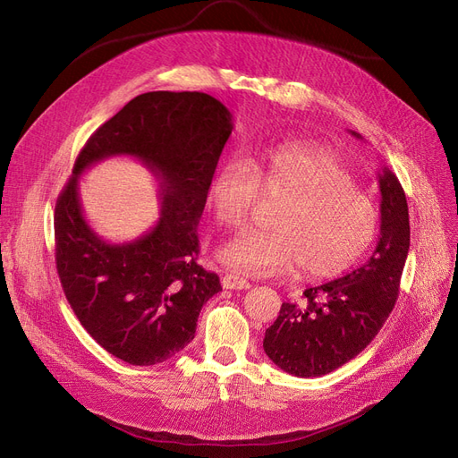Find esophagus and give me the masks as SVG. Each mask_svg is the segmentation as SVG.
Segmentation results:
<instances>
[{"label": "esophagus", "mask_w": 458, "mask_h": 458, "mask_svg": "<svg viewBox=\"0 0 458 458\" xmlns=\"http://www.w3.org/2000/svg\"><path fill=\"white\" fill-rule=\"evenodd\" d=\"M221 284H224V288H231V290H246L250 288V283H248L244 276H239L234 273H225L224 276H221Z\"/></svg>", "instance_id": "1"}]
</instances>
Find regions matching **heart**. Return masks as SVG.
<instances>
[{
  "label": "heart",
  "mask_w": 458,
  "mask_h": 458,
  "mask_svg": "<svg viewBox=\"0 0 458 458\" xmlns=\"http://www.w3.org/2000/svg\"><path fill=\"white\" fill-rule=\"evenodd\" d=\"M229 162L214 174L208 197L227 229L248 224L259 197L279 200L269 229L244 231L221 258L250 275L294 269L306 279H328L352 267L377 237L378 206L355 183L335 152L313 143H284Z\"/></svg>",
  "instance_id": "heart-1"
}]
</instances>
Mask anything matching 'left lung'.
<instances>
[{"label":"left lung","mask_w":458,"mask_h":458,"mask_svg":"<svg viewBox=\"0 0 458 458\" xmlns=\"http://www.w3.org/2000/svg\"><path fill=\"white\" fill-rule=\"evenodd\" d=\"M378 182L380 239L369 261L342 279L306 288L298 303H283L266 330L263 350L288 374L323 377L352 361L378 335L395 306L411 242L409 208L405 191L390 170L384 168Z\"/></svg>","instance_id":"8db88e82"}]
</instances>
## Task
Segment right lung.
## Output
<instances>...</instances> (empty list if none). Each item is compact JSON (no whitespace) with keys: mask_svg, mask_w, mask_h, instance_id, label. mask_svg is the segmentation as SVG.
Listing matches in <instances>:
<instances>
[{"mask_svg":"<svg viewBox=\"0 0 458 458\" xmlns=\"http://www.w3.org/2000/svg\"><path fill=\"white\" fill-rule=\"evenodd\" d=\"M231 113L200 91L137 95L80 150L55 204V261L64 296L91 338L130 365L148 367L195 338L199 313L221 290L199 259L197 225L229 135ZM126 154L161 182L159 224L110 245L88 225L77 179L91 163Z\"/></svg>","mask_w":458,"mask_h":458,"instance_id":"1","label":"right lung"}]
</instances>
